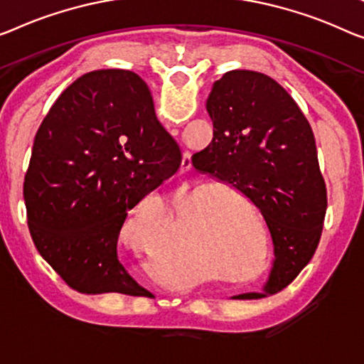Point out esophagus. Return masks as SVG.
<instances>
[{
    "mask_svg": "<svg viewBox=\"0 0 364 364\" xmlns=\"http://www.w3.org/2000/svg\"><path fill=\"white\" fill-rule=\"evenodd\" d=\"M191 166V159H189V154L183 155V168H189Z\"/></svg>",
    "mask_w": 364,
    "mask_h": 364,
    "instance_id": "34e87169",
    "label": "esophagus"
}]
</instances>
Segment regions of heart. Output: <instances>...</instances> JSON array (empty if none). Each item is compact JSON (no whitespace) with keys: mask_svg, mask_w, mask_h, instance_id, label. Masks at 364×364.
Returning a JSON list of instances; mask_svg holds the SVG:
<instances>
[{"mask_svg":"<svg viewBox=\"0 0 364 364\" xmlns=\"http://www.w3.org/2000/svg\"><path fill=\"white\" fill-rule=\"evenodd\" d=\"M229 196L243 199L234 193ZM191 213L196 220L193 229H189L193 242L184 243L180 255L173 262V268L183 269L188 267L191 259L203 252L200 248L203 246L209 257L237 274H247L257 269L262 259V248L257 243H250V232L243 230V227L237 224L224 203H214L213 198L205 199L203 189H196L183 194L176 200L178 219L183 220ZM122 235L132 250L149 257H160L173 240L175 227L165 204L149 198L135 205L127 215Z\"/></svg>","mask_w":364,"mask_h":364,"instance_id":"b5f03b06","label":"heart"}]
</instances>
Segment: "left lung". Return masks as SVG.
I'll use <instances>...</instances> for the list:
<instances>
[{"instance_id": "1", "label": "left lung", "mask_w": 364, "mask_h": 364, "mask_svg": "<svg viewBox=\"0 0 364 364\" xmlns=\"http://www.w3.org/2000/svg\"><path fill=\"white\" fill-rule=\"evenodd\" d=\"M205 107L214 139L191 164L237 188L262 210L274 245L267 286L274 294L307 267L321 242L327 188L316 137L283 86L250 70H232L217 80Z\"/></svg>"}]
</instances>
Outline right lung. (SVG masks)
<instances>
[{
    "label": "right lung",
    "mask_w": 364,
    "mask_h": 364,
    "mask_svg": "<svg viewBox=\"0 0 364 364\" xmlns=\"http://www.w3.org/2000/svg\"><path fill=\"white\" fill-rule=\"evenodd\" d=\"M180 164L139 75L111 68L80 77L32 145L24 203L37 252L78 292H147L119 262V234L127 210Z\"/></svg>",
    "instance_id": "1"
}]
</instances>
